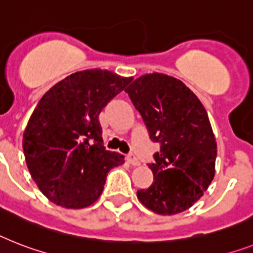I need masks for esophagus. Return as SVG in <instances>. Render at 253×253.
I'll list each match as a JSON object with an SVG mask.
<instances>
[{"instance_id":"34e87169","label":"esophagus","mask_w":253,"mask_h":253,"mask_svg":"<svg viewBox=\"0 0 253 253\" xmlns=\"http://www.w3.org/2000/svg\"><path fill=\"white\" fill-rule=\"evenodd\" d=\"M126 160H128V163L130 164V166H139V160L137 159V156L134 155V154H129L128 156H126Z\"/></svg>"}]
</instances>
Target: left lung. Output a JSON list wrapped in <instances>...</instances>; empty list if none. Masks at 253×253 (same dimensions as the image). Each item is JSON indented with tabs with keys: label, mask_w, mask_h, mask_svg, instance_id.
<instances>
[{
	"label": "left lung",
	"mask_w": 253,
	"mask_h": 253,
	"mask_svg": "<svg viewBox=\"0 0 253 253\" xmlns=\"http://www.w3.org/2000/svg\"><path fill=\"white\" fill-rule=\"evenodd\" d=\"M128 93L160 151L149 164L154 182L137 191L146 208L176 214L200 199L214 177L217 145L202 102L182 81L163 74L138 77Z\"/></svg>",
	"instance_id": "1"
}]
</instances>
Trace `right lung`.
I'll return each mask as SVG.
<instances>
[{
  "label": "right lung",
  "instance_id": "1",
  "mask_svg": "<svg viewBox=\"0 0 253 253\" xmlns=\"http://www.w3.org/2000/svg\"><path fill=\"white\" fill-rule=\"evenodd\" d=\"M131 77L102 70L67 76L43 94L23 134L33 181L53 203L80 210L101 197L110 169L124 156L107 151L98 116Z\"/></svg>",
  "mask_w": 253,
  "mask_h": 253
}]
</instances>
